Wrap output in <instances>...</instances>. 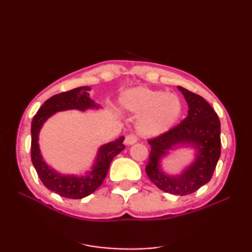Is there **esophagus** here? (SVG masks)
Returning a JSON list of instances; mask_svg holds the SVG:
<instances>
[{
    "label": "esophagus",
    "mask_w": 252,
    "mask_h": 252,
    "mask_svg": "<svg viewBox=\"0 0 252 252\" xmlns=\"http://www.w3.org/2000/svg\"><path fill=\"white\" fill-rule=\"evenodd\" d=\"M136 141H137L136 135H134V134H129V135L126 136L125 143L126 144V145H132V144L136 143Z\"/></svg>",
    "instance_id": "34e87169"
}]
</instances>
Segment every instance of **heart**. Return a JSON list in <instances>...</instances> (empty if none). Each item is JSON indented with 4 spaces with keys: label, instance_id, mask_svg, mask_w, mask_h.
Wrapping results in <instances>:
<instances>
[{
    "label": "heart",
    "instance_id": "1",
    "mask_svg": "<svg viewBox=\"0 0 252 252\" xmlns=\"http://www.w3.org/2000/svg\"><path fill=\"white\" fill-rule=\"evenodd\" d=\"M121 105L134 115H142L136 129L145 137L158 136L172 127L180 119L183 104L179 95L140 87L127 91Z\"/></svg>",
    "mask_w": 252,
    "mask_h": 252
}]
</instances>
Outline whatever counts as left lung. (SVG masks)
I'll return each mask as SVG.
<instances>
[{
  "instance_id": "obj_1",
  "label": "left lung",
  "mask_w": 252,
  "mask_h": 252,
  "mask_svg": "<svg viewBox=\"0 0 252 252\" xmlns=\"http://www.w3.org/2000/svg\"><path fill=\"white\" fill-rule=\"evenodd\" d=\"M179 90L189 104V115L180 125L149 138L151 153L145 170L158 189L169 194L185 196L195 192L211 180L221 155V125L217 112L205 98L182 87ZM178 145L196 148L197 156L183 174L170 177L159 169V160Z\"/></svg>"
}]
</instances>
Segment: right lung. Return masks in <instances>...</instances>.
<instances>
[{
	"instance_id": "obj_1",
	"label": "right lung",
	"mask_w": 252,
	"mask_h": 252,
	"mask_svg": "<svg viewBox=\"0 0 252 252\" xmlns=\"http://www.w3.org/2000/svg\"><path fill=\"white\" fill-rule=\"evenodd\" d=\"M90 87H81L52 96L40 107L31 122V160L37 175L47 189L71 199H81L97 189L106 178L112 159L126 147L123 145V136L100 146L92 171L83 176L58 173L50 168L42 158L37 140L43 123L57 111L69 109L84 111L89 108H98L99 106L90 97Z\"/></svg>"
}]
</instances>
